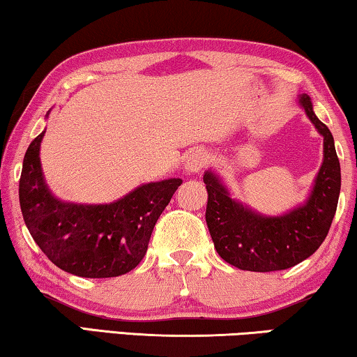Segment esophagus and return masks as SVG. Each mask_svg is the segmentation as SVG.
Segmentation results:
<instances>
[{
    "mask_svg": "<svg viewBox=\"0 0 357 357\" xmlns=\"http://www.w3.org/2000/svg\"><path fill=\"white\" fill-rule=\"evenodd\" d=\"M206 164H208V154L204 151H201V149H196L190 154L187 158V162H185V169L188 170V172H199L201 169H203Z\"/></svg>",
    "mask_w": 357,
    "mask_h": 357,
    "instance_id": "1",
    "label": "esophagus"
}]
</instances>
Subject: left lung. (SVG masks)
Here are the masks:
<instances>
[{"label":"left lung","mask_w":357,"mask_h":357,"mask_svg":"<svg viewBox=\"0 0 357 357\" xmlns=\"http://www.w3.org/2000/svg\"><path fill=\"white\" fill-rule=\"evenodd\" d=\"M299 102L324 137V162L306 204L280 217L256 214L231 199L213 172L204 174L211 238L222 259L241 271H285L307 259L324 243L337 213L342 174L333 137L314 114L311 98L303 95Z\"/></svg>","instance_id":"obj_1"}]
</instances>
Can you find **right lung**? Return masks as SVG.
<instances>
[{
  "label": "right lung",
  "mask_w": 357,
  "mask_h": 357,
  "mask_svg": "<svg viewBox=\"0 0 357 357\" xmlns=\"http://www.w3.org/2000/svg\"><path fill=\"white\" fill-rule=\"evenodd\" d=\"M43 135L29 144L19 180L20 209L32 238L54 266L74 275L109 278L130 272L146 255L154 225L182 180L142 185L111 204L63 203L41 174Z\"/></svg>",
  "instance_id": "add662e5"
}]
</instances>
